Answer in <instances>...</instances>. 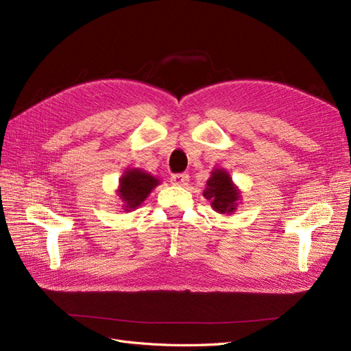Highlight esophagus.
I'll use <instances>...</instances> for the list:
<instances>
[{"mask_svg": "<svg viewBox=\"0 0 351 351\" xmlns=\"http://www.w3.org/2000/svg\"><path fill=\"white\" fill-rule=\"evenodd\" d=\"M171 183L174 186H187V183H189V174H186V173L174 174L171 177Z\"/></svg>", "mask_w": 351, "mask_h": 351, "instance_id": "34e87169", "label": "esophagus"}]
</instances>
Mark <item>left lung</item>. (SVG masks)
Segmentation results:
<instances>
[{
    "label": "left lung",
    "mask_w": 351,
    "mask_h": 351,
    "mask_svg": "<svg viewBox=\"0 0 351 351\" xmlns=\"http://www.w3.org/2000/svg\"><path fill=\"white\" fill-rule=\"evenodd\" d=\"M204 196L212 202V208L221 212V214H228L236 209V202L239 199V190L232 184L230 176L222 171V169H215L212 173V177L206 182V189Z\"/></svg>",
    "instance_id": "obj_1"
}]
</instances>
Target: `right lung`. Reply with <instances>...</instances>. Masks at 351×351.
I'll list each match as a JSON object with an SVG mask.
<instances>
[{"label": "right lung", "instance_id": "add662e5", "mask_svg": "<svg viewBox=\"0 0 351 351\" xmlns=\"http://www.w3.org/2000/svg\"><path fill=\"white\" fill-rule=\"evenodd\" d=\"M159 182L151 174L143 173L141 169H129L120 182V199L124 202L125 210H132L139 206L142 202L158 186Z\"/></svg>", "mask_w": 351, "mask_h": 351}]
</instances>
